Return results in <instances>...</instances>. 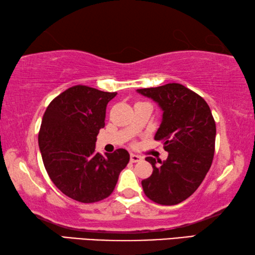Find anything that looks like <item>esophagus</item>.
<instances>
[{
  "label": "esophagus",
  "instance_id": "obj_1",
  "mask_svg": "<svg viewBox=\"0 0 255 255\" xmlns=\"http://www.w3.org/2000/svg\"><path fill=\"white\" fill-rule=\"evenodd\" d=\"M140 160H142V157H140V155H137V154H135V153H131V155H130V161L131 162H139Z\"/></svg>",
  "mask_w": 255,
  "mask_h": 255
}]
</instances>
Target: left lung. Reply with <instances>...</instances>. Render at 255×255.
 Listing matches in <instances>:
<instances>
[{
  "label": "left lung",
  "mask_w": 255,
  "mask_h": 255,
  "mask_svg": "<svg viewBox=\"0 0 255 255\" xmlns=\"http://www.w3.org/2000/svg\"><path fill=\"white\" fill-rule=\"evenodd\" d=\"M137 93L163 111L154 140L162 141L169 153L163 162L145 158L153 171L142 180L143 191L154 203L177 205L195 193L212 166L216 137L212 111L202 96L181 84L141 88Z\"/></svg>",
  "instance_id": "left-lung-1"
}]
</instances>
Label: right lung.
Returning a JSON list of instances; mask_svg holds the SVG:
<instances>
[{"mask_svg":"<svg viewBox=\"0 0 255 255\" xmlns=\"http://www.w3.org/2000/svg\"><path fill=\"white\" fill-rule=\"evenodd\" d=\"M116 94L76 85L53 98L43 114L38 140L44 168L57 188L77 202L109 197L130 160L125 149L105 155L95 151L106 105Z\"/></svg>","mask_w":255,"mask_h":255,"instance_id":"1","label":"right lung"}]
</instances>
